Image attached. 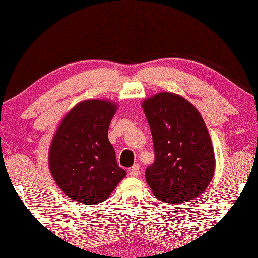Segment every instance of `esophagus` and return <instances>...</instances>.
<instances>
[{
    "mask_svg": "<svg viewBox=\"0 0 258 258\" xmlns=\"http://www.w3.org/2000/svg\"><path fill=\"white\" fill-rule=\"evenodd\" d=\"M139 172H140V165H139V164H135V165H133L132 168H131L130 175L132 177H136L139 175Z\"/></svg>",
    "mask_w": 258,
    "mask_h": 258,
    "instance_id": "esophagus-1",
    "label": "esophagus"
}]
</instances>
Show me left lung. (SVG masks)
<instances>
[{"mask_svg":"<svg viewBox=\"0 0 258 258\" xmlns=\"http://www.w3.org/2000/svg\"><path fill=\"white\" fill-rule=\"evenodd\" d=\"M150 124L155 161L145 178L153 194L169 204L194 200L215 172V155L206 125L194 105L162 92L142 103Z\"/></svg>","mask_w":258,"mask_h":258,"instance_id":"8db88e82","label":"left lung"}]
</instances>
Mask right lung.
Wrapping results in <instances>:
<instances>
[{
    "mask_svg": "<svg viewBox=\"0 0 258 258\" xmlns=\"http://www.w3.org/2000/svg\"><path fill=\"white\" fill-rule=\"evenodd\" d=\"M117 104L105 100L81 102L65 115L54 134L48 167L71 200L85 205L105 201L126 172L117 165L108 141L109 123Z\"/></svg>",
    "mask_w": 258,
    "mask_h": 258,
    "instance_id": "add662e5",
    "label": "right lung"
}]
</instances>
